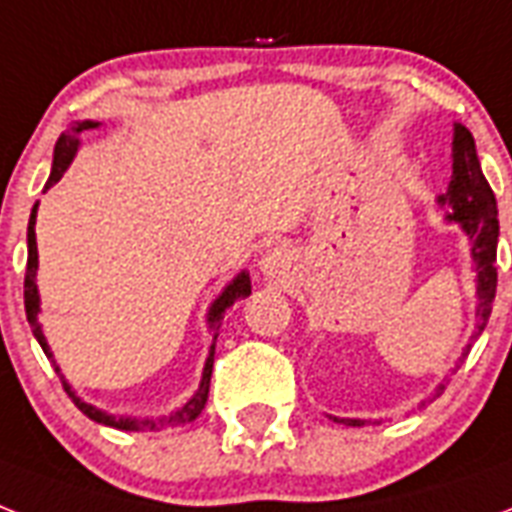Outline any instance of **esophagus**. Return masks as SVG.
Wrapping results in <instances>:
<instances>
[{"label": "esophagus", "instance_id": "34e87169", "mask_svg": "<svg viewBox=\"0 0 512 512\" xmlns=\"http://www.w3.org/2000/svg\"><path fill=\"white\" fill-rule=\"evenodd\" d=\"M259 267L267 277L283 275L285 269H288V253H285L283 248H272V251H267L264 256H261Z\"/></svg>", "mask_w": 512, "mask_h": 512}]
</instances>
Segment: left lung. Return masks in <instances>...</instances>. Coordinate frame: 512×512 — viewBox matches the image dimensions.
I'll return each mask as SVG.
<instances>
[{
	"mask_svg": "<svg viewBox=\"0 0 512 512\" xmlns=\"http://www.w3.org/2000/svg\"><path fill=\"white\" fill-rule=\"evenodd\" d=\"M438 208L446 213L449 224H457L470 240V256H473L475 269V331L470 334V342L462 350L459 363L467 358V352L473 347V342L483 334V328L489 323L491 301L497 293V240H499V221H497V200L491 192L489 181L483 176L481 160L475 154L473 133L454 122V141H451V181L446 194L438 197ZM459 368V366H457ZM446 390V384L435 387V395H441ZM433 395V398H435ZM425 406V400L419 403V408ZM339 425L360 427L366 419H344L331 417Z\"/></svg>",
	"mask_w": 512,
	"mask_h": 512,
	"instance_id": "obj_1",
	"label": "left lung"
}]
</instances>
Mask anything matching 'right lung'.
I'll return each instance as SVG.
<instances>
[{"label": "right lung", "mask_w": 512, "mask_h": 512, "mask_svg": "<svg viewBox=\"0 0 512 512\" xmlns=\"http://www.w3.org/2000/svg\"><path fill=\"white\" fill-rule=\"evenodd\" d=\"M101 122L95 120H82L77 122L74 128L61 133L58 138V144H55V152H53V168H50V178H47L45 184V192L50 189L53 184H58L63 178V173L69 170V165L74 162L79 152V136L85 133V130H93L98 128ZM37 208L39 202H34V208H31V216H29V232H26V243H29V261H26V280H23V304H26V318H29V326H31V334L34 339L39 342V347L45 350V355L53 360L55 366V358L53 352H50V344L45 339V331H42V323H39V312H42V301H39V288H37V269H39V253H37ZM245 296H251V275L240 269L227 285H224V291L211 301V307L205 312V320H208V328H211L213 334V342H211V350H208V358H205V366H202V379H200V387L194 390V395L186 400L184 406L176 408V411H170L168 417H157V419H141V417H114L104 408L93 406V403H87L77 395V390L71 387L66 379H63L61 368L55 366L58 376H61L63 382V390L69 392V398L74 400V406L90 417L93 422L98 425H106V427H114V430H125V433H144V430H162V427H178V425H189L194 419L200 417V411L205 408V400H208V390H211V374H213V355H216V339H219V328H221V320L227 315V310L235 304L237 299H245Z\"/></svg>", "instance_id": "add662e5"}]
</instances>
